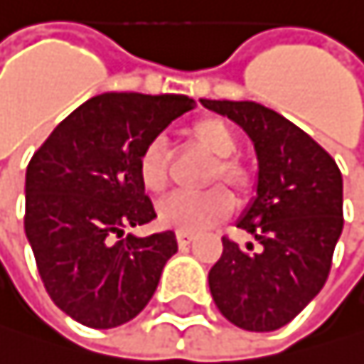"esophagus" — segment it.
<instances>
[{
    "label": "esophagus",
    "instance_id": "obj_1",
    "mask_svg": "<svg viewBox=\"0 0 364 364\" xmlns=\"http://www.w3.org/2000/svg\"><path fill=\"white\" fill-rule=\"evenodd\" d=\"M192 240H194V233H188V231H176V242H178L181 247H188Z\"/></svg>",
    "mask_w": 364,
    "mask_h": 364
}]
</instances>
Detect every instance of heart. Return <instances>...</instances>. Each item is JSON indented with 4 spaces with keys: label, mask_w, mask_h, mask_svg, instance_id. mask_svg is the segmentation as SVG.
Segmentation results:
<instances>
[{
    "label": "heart",
    "mask_w": 364,
    "mask_h": 364,
    "mask_svg": "<svg viewBox=\"0 0 364 364\" xmlns=\"http://www.w3.org/2000/svg\"><path fill=\"white\" fill-rule=\"evenodd\" d=\"M186 139L200 152L212 157V166L207 170L205 186H216L198 194L176 192L164 198L157 207V216L161 225L176 231L196 233L225 220L231 209V194L220 188L225 183L233 194L247 198L253 192L255 176L249 164L237 155V137L235 129L220 115H200L186 124ZM137 178L146 192L159 194L168 188L170 178V150L164 139L155 137L141 146L137 155Z\"/></svg>",
    "instance_id": "b5f03b06"
}]
</instances>
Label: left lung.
I'll list each match as a JSON object with an SVG mask.
<instances>
[{
	"instance_id": "8db88e82",
	"label": "left lung",
	"mask_w": 364,
	"mask_h": 364,
	"mask_svg": "<svg viewBox=\"0 0 364 364\" xmlns=\"http://www.w3.org/2000/svg\"><path fill=\"white\" fill-rule=\"evenodd\" d=\"M200 102L240 124L259 161L257 196L237 220L257 249L223 235L209 290L233 326L273 332L290 323L330 275L343 231V176L330 152L277 111L249 100Z\"/></svg>"
}]
</instances>
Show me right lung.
I'll list each match as a JSON object with an SVG mask.
<instances>
[{"label": "right lung", "mask_w": 364, "mask_h": 364, "mask_svg": "<svg viewBox=\"0 0 364 364\" xmlns=\"http://www.w3.org/2000/svg\"><path fill=\"white\" fill-rule=\"evenodd\" d=\"M194 107L176 93H102L69 113L32 155L26 235L48 295L78 323L117 328L155 295L176 235H124L157 218L137 178V155Z\"/></svg>", "instance_id": "obj_1"}]
</instances>
